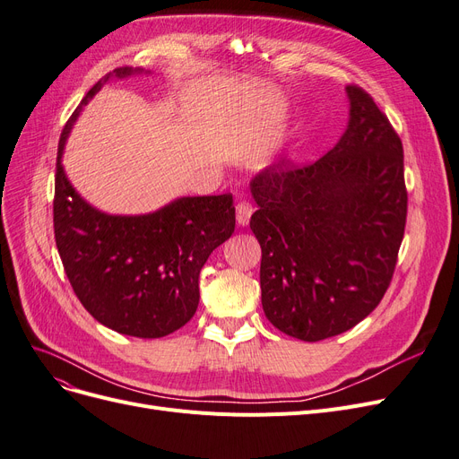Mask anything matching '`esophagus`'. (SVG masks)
<instances>
[{
  "instance_id": "esophagus-1",
  "label": "esophagus",
  "mask_w": 459,
  "mask_h": 459,
  "mask_svg": "<svg viewBox=\"0 0 459 459\" xmlns=\"http://www.w3.org/2000/svg\"><path fill=\"white\" fill-rule=\"evenodd\" d=\"M251 215H253V206L247 201H240L236 204V221H238V225L246 227L249 223Z\"/></svg>"
}]
</instances>
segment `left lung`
I'll list each match as a JSON object with an SVG mask.
<instances>
[{
	"label": "left lung",
	"mask_w": 459,
	"mask_h": 459,
	"mask_svg": "<svg viewBox=\"0 0 459 459\" xmlns=\"http://www.w3.org/2000/svg\"><path fill=\"white\" fill-rule=\"evenodd\" d=\"M347 95V131L325 157L275 163L251 180L263 309L302 342L364 321L390 287L405 232L402 138L366 90Z\"/></svg>",
	"instance_id": "left-lung-1"
}]
</instances>
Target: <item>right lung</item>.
Returning a JSON list of instances; mask_svg holds the SVG:
<instances>
[{"label": "right lung", "mask_w": 459, "mask_h": 459, "mask_svg": "<svg viewBox=\"0 0 459 459\" xmlns=\"http://www.w3.org/2000/svg\"><path fill=\"white\" fill-rule=\"evenodd\" d=\"M76 107L59 136L54 238L78 300L107 328L133 337H163L182 328L198 306V275L210 253L232 236V195L184 196L146 215H108L91 208L69 184L62 153L74 119L110 76Z\"/></svg>", "instance_id": "add662e5"}]
</instances>
